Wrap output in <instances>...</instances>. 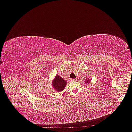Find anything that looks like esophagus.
<instances>
[{
	"label": "esophagus",
	"instance_id": "1",
	"mask_svg": "<svg viewBox=\"0 0 132 132\" xmlns=\"http://www.w3.org/2000/svg\"><path fill=\"white\" fill-rule=\"evenodd\" d=\"M77 80V79H71V81H75Z\"/></svg>",
	"mask_w": 132,
	"mask_h": 132
}]
</instances>
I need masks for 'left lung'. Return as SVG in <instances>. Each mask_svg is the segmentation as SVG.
I'll list each match as a JSON object with an SVG mask.
<instances>
[{
  "label": "left lung",
  "instance_id": "1",
  "mask_svg": "<svg viewBox=\"0 0 132 132\" xmlns=\"http://www.w3.org/2000/svg\"><path fill=\"white\" fill-rule=\"evenodd\" d=\"M91 79H89L88 78H86L85 80V84H89V83L91 82Z\"/></svg>",
  "mask_w": 132,
  "mask_h": 132
}]
</instances>
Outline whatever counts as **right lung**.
Instances as JSON below:
<instances>
[{"mask_svg": "<svg viewBox=\"0 0 132 132\" xmlns=\"http://www.w3.org/2000/svg\"><path fill=\"white\" fill-rule=\"evenodd\" d=\"M67 84V82L66 80L57 74L52 81V86L55 91L61 92L65 89Z\"/></svg>", "mask_w": 132, "mask_h": 132, "instance_id": "add662e5", "label": "right lung"}]
</instances>
